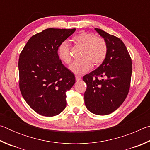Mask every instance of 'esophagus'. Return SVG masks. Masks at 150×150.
Returning a JSON list of instances; mask_svg holds the SVG:
<instances>
[{
    "label": "esophagus",
    "mask_w": 150,
    "mask_h": 150,
    "mask_svg": "<svg viewBox=\"0 0 150 150\" xmlns=\"http://www.w3.org/2000/svg\"><path fill=\"white\" fill-rule=\"evenodd\" d=\"M75 79H76V81H79L81 80V78L80 77H79V76L76 75L75 76Z\"/></svg>",
    "instance_id": "obj_1"
}]
</instances>
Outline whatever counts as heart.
I'll return each mask as SVG.
<instances>
[{
	"label": "heart",
	"mask_w": 150,
	"mask_h": 150,
	"mask_svg": "<svg viewBox=\"0 0 150 150\" xmlns=\"http://www.w3.org/2000/svg\"><path fill=\"white\" fill-rule=\"evenodd\" d=\"M73 42L76 45L82 48L81 59L73 62L69 70L76 75H83L92 67V64L97 67L105 62L108 54V44L103 37L96 36L92 32H81L75 35ZM57 55L62 62L67 65L71 61V48L67 42L58 45Z\"/></svg>",
	"instance_id": "b5f03b06"
}]
</instances>
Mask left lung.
<instances>
[{"mask_svg": "<svg viewBox=\"0 0 150 150\" xmlns=\"http://www.w3.org/2000/svg\"><path fill=\"white\" fill-rule=\"evenodd\" d=\"M95 30L107 42L108 54L97 69L83 78L87 86L85 103L92 113L107 115L115 111L128 95L132 71V59L119 38L101 29Z\"/></svg>", "mask_w": 150, "mask_h": 150, "instance_id": "obj_1", "label": "left lung"}]
</instances>
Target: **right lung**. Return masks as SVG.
Instances as JSON below:
<instances>
[{
  "instance_id": "1",
  "label": "right lung",
  "mask_w": 150,
  "mask_h": 150,
  "mask_svg": "<svg viewBox=\"0 0 150 150\" xmlns=\"http://www.w3.org/2000/svg\"><path fill=\"white\" fill-rule=\"evenodd\" d=\"M75 31V28L45 29L32 35L20 53V92L40 115L56 116L67 105L66 92L75 84V78L58 57L57 47Z\"/></svg>"
}]
</instances>
